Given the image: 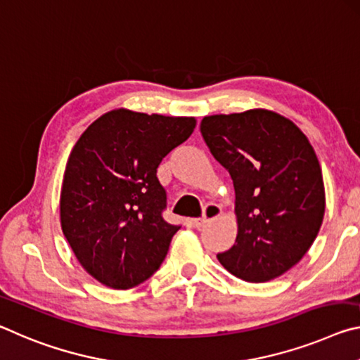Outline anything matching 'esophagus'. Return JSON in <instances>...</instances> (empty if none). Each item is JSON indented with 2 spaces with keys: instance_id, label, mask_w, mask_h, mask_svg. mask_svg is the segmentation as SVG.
<instances>
[{
  "instance_id": "obj_1",
  "label": "esophagus",
  "mask_w": 360,
  "mask_h": 360,
  "mask_svg": "<svg viewBox=\"0 0 360 360\" xmlns=\"http://www.w3.org/2000/svg\"><path fill=\"white\" fill-rule=\"evenodd\" d=\"M220 215H221V207H220V205L219 204H214V202H209L204 207V214H202L201 219H194L193 220V225L196 226V228H201V226L205 225V223H209L210 220H214V219H217V217H220Z\"/></svg>"
}]
</instances>
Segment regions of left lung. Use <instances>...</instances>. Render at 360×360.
<instances>
[{"label":"left lung","instance_id":"1","mask_svg":"<svg viewBox=\"0 0 360 360\" xmlns=\"http://www.w3.org/2000/svg\"><path fill=\"white\" fill-rule=\"evenodd\" d=\"M201 134L233 179L238 236L217 258L247 282L279 278L302 260L319 233L326 191L309 140L269 110L205 116Z\"/></svg>","mask_w":360,"mask_h":360}]
</instances>
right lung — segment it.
<instances>
[{
  "instance_id": "1",
  "label": "right lung",
  "mask_w": 360,
  "mask_h": 360,
  "mask_svg": "<svg viewBox=\"0 0 360 360\" xmlns=\"http://www.w3.org/2000/svg\"><path fill=\"white\" fill-rule=\"evenodd\" d=\"M196 120L113 110L70 153L60 193L62 231L81 266L126 290L156 273L180 226L162 219L167 194L156 172Z\"/></svg>"
}]
</instances>
